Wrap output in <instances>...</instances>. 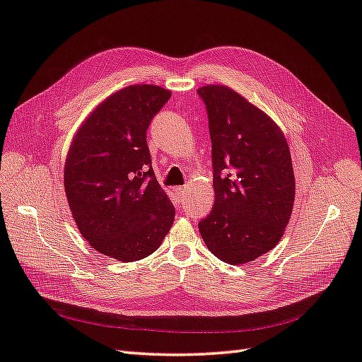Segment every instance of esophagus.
Listing matches in <instances>:
<instances>
[{
    "instance_id": "34e87169",
    "label": "esophagus",
    "mask_w": 362,
    "mask_h": 362,
    "mask_svg": "<svg viewBox=\"0 0 362 362\" xmlns=\"http://www.w3.org/2000/svg\"><path fill=\"white\" fill-rule=\"evenodd\" d=\"M175 193L178 194V198H180V201H182V198H184V194H185V187H175Z\"/></svg>"
}]
</instances>
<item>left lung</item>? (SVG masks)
<instances>
[{"label": "left lung", "mask_w": 362, "mask_h": 362, "mask_svg": "<svg viewBox=\"0 0 362 362\" xmlns=\"http://www.w3.org/2000/svg\"><path fill=\"white\" fill-rule=\"evenodd\" d=\"M209 115L214 205L199 223L207 248L243 265L274 248L289 222L296 180L285 135L231 88L198 90Z\"/></svg>", "instance_id": "left-lung-1"}]
</instances>
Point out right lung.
Listing matches in <instances>:
<instances>
[{
	"mask_svg": "<svg viewBox=\"0 0 362 362\" xmlns=\"http://www.w3.org/2000/svg\"><path fill=\"white\" fill-rule=\"evenodd\" d=\"M170 95L157 85L114 93L83 122L66 155L64 185L77 228L94 250L120 262L148 257L175 219L146 141Z\"/></svg>",
	"mask_w": 362,
	"mask_h": 362,
	"instance_id": "1",
	"label": "right lung"
}]
</instances>
